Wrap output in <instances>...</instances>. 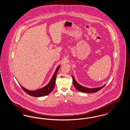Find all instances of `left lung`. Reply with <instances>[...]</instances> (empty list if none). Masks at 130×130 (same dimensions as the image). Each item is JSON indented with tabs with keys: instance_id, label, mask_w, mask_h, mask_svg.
Returning a JSON list of instances; mask_svg holds the SVG:
<instances>
[{
	"instance_id": "left-lung-1",
	"label": "left lung",
	"mask_w": 130,
	"mask_h": 130,
	"mask_svg": "<svg viewBox=\"0 0 130 130\" xmlns=\"http://www.w3.org/2000/svg\"><path fill=\"white\" fill-rule=\"evenodd\" d=\"M72 78H73V84L74 85V86L75 87V88H76L80 92H86V93H93L98 91L99 90L101 89L102 88H103L105 86V85H104L103 86L101 87H99V88H89L84 87L83 86H81L80 85H79V84L75 80L74 78H73V76H72Z\"/></svg>"
}]
</instances>
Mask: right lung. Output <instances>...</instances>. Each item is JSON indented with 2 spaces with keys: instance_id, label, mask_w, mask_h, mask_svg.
Wrapping results in <instances>:
<instances>
[{
  "instance_id": "right-lung-1",
  "label": "right lung",
  "mask_w": 130,
  "mask_h": 130,
  "mask_svg": "<svg viewBox=\"0 0 130 130\" xmlns=\"http://www.w3.org/2000/svg\"><path fill=\"white\" fill-rule=\"evenodd\" d=\"M59 67H60V65L58 66L57 68L56 69V70L55 71V72L54 73L52 79H51L49 83H48V84H47L46 86L45 87H44V88H41V89H38L34 90V91H31V90H27L26 88H23L20 85L21 88L27 94H28V95H30L31 96H33V97H39L47 95L50 93L52 92V90H53L54 87H55V83H56V77H57V75L58 70Z\"/></svg>"
}]
</instances>
